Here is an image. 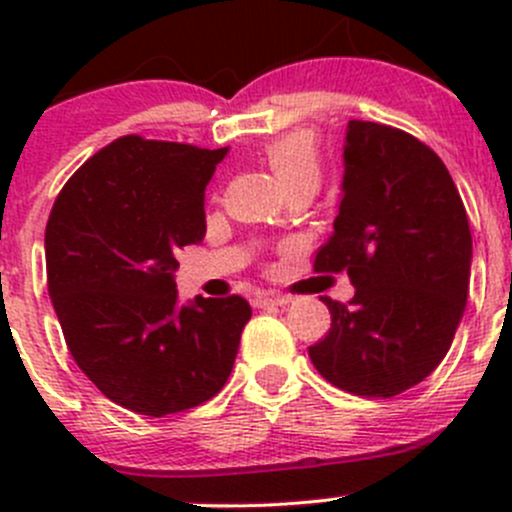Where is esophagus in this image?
Listing matches in <instances>:
<instances>
[{
  "label": "esophagus",
  "instance_id": "esophagus-1",
  "mask_svg": "<svg viewBox=\"0 0 512 512\" xmlns=\"http://www.w3.org/2000/svg\"><path fill=\"white\" fill-rule=\"evenodd\" d=\"M287 302H289L287 294H280V292H257V294H255V307H257V309L285 307Z\"/></svg>",
  "mask_w": 512,
  "mask_h": 512
}]
</instances>
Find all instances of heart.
I'll return each instance as SVG.
<instances>
[{
	"label": "heart",
	"mask_w": 512,
	"mask_h": 512,
	"mask_svg": "<svg viewBox=\"0 0 512 512\" xmlns=\"http://www.w3.org/2000/svg\"><path fill=\"white\" fill-rule=\"evenodd\" d=\"M262 156L287 193L294 188H317L322 180V156L312 131L282 133L262 148Z\"/></svg>",
	"instance_id": "b5f03b06"
}]
</instances>
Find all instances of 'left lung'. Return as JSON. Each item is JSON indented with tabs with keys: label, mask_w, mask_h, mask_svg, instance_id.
Wrapping results in <instances>:
<instances>
[{
	"label": "left lung",
	"mask_w": 512,
	"mask_h": 512,
	"mask_svg": "<svg viewBox=\"0 0 512 512\" xmlns=\"http://www.w3.org/2000/svg\"><path fill=\"white\" fill-rule=\"evenodd\" d=\"M473 240L443 160L411 133L349 121L339 215L314 272H347L352 302L322 297L327 337L309 347L337 389L391 399L451 349L471 282Z\"/></svg>",
	"instance_id": "obj_1"
}]
</instances>
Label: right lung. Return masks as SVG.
Returning <instances> with one entry per match:
<instances>
[{"label": "right lung", "mask_w": 512, "mask_h": 512, "mask_svg": "<svg viewBox=\"0 0 512 512\" xmlns=\"http://www.w3.org/2000/svg\"><path fill=\"white\" fill-rule=\"evenodd\" d=\"M227 148L123 136L61 188L46 275L66 347L106 399L168 416L213 399L250 322L247 299L178 304L175 252L205 237V185Z\"/></svg>", "instance_id": "1"}]
</instances>
